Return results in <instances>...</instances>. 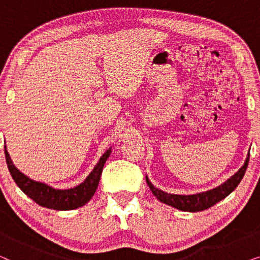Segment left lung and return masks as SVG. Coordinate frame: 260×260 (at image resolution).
Here are the masks:
<instances>
[{
    "label": "left lung",
    "instance_id": "8db88e82",
    "mask_svg": "<svg viewBox=\"0 0 260 260\" xmlns=\"http://www.w3.org/2000/svg\"><path fill=\"white\" fill-rule=\"evenodd\" d=\"M248 159H250V152H248L246 161H245L244 166L234 174L232 177H230L226 182H223L221 186L214 188V189L202 191V193L193 194V195H176V194H168L166 191H163L158 188L152 186V183L148 180L147 177V183L152 194L158 199L159 201L163 204L172 206L174 208L180 209L183 212H201L205 211L215 204H218L219 201H221L222 199H225L227 195H230L232 191L236 189L238 184L240 183L241 179L245 175V172L247 169Z\"/></svg>",
    "mask_w": 260,
    "mask_h": 260
}]
</instances>
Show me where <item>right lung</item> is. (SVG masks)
Instances as JSON below:
<instances>
[{"label": "right lung", "instance_id": "1", "mask_svg": "<svg viewBox=\"0 0 260 260\" xmlns=\"http://www.w3.org/2000/svg\"><path fill=\"white\" fill-rule=\"evenodd\" d=\"M110 154H111V149H109L102 156L90 175L79 186L70 188V189H54V188L49 187L47 184L37 182V181L29 179V177L21 173L13 165L7 149L5 150L9 173L14 181H15V183L20 187V189L27 197H29L31 200L37 202L38 205L46 208L56 209V211H70V209L79 208L91 200V198L95 193V189H97L99 180H101L103 167H104Z\"/></svg>", "mask_w": 260, "mask_h": 260}]
</instances>
